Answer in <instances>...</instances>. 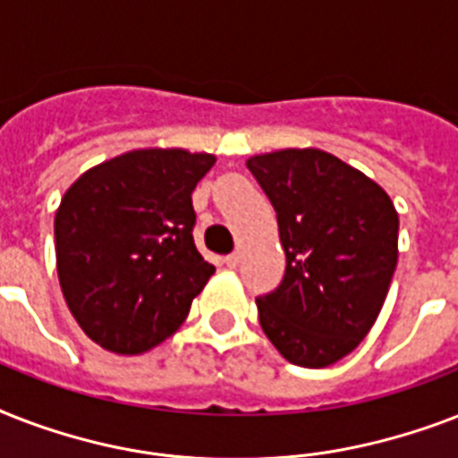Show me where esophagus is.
Here are the masks:
<instances>
[{"mask_svg":"<svg viewBox=\"0 0 458 458\" xmlns=\"http://www.w3.org/2000/svg\"><path fill=\"white\" fill-rule=\"evenodd\" d=\"M223 261H225V266H228V268H237V264H240V254H228V257L223 259Z\"/></svg>","mask_w":458,"mask_h":458,"instance_id":"1","label":"esophagus"}]
</instances>
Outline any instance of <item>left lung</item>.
<instances>
[{"label": "left lung", "instance_id": "obj_1", "mask_svg": "<svg viewBox=\"0 0 458 458\" xmlns=\"http://www.w3.org/2000/svg\"><path fill=\"white\" fill-rule=\"evenodd\" d=\"M278 214L285 278L259 297V323L287 361L326 369L354 352L397 268L390 194L354 165L304 147L247 158Z\"/></svg>", "mask_w": 458, "mask_h": 458}]
</instances>
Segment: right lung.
<instances>
[{
  "label": "right lung",
  "instance_id": "1",
  "mask_svg": "<svg viewBox=\"0 0 458 458\" xmlns=\"http://www.w3.org/2000/svg\"><path fill=\"white\" fill-rule=\"evenodd\" d=\"M214 154L132 149L92 165L54 216L56 273L89 340L121 356L171 337L214 276L194 247L192 190Z\"/></svg>",
  "mask_w": 458,
  "mask_h": 458
}]
</instances>
